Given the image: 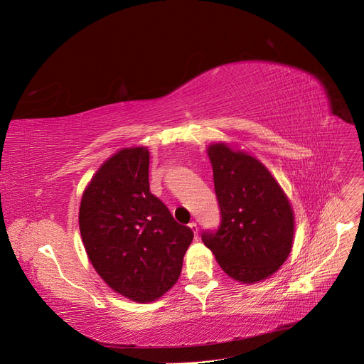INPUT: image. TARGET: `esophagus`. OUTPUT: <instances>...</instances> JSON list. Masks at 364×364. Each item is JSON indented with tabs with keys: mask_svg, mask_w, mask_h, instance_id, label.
I'll return each instance as SVG.
<instances>
[{
	"mask_svg": "<svg viewBox=\"0 0 364 364\" xmlns=\"http://www.w3.org/2000/svg\"><path fill=\"white\" fill-rule=\"evenodd\" d=\"M189 227L192 228V232H193V235H195V236H198V227H196V223H195V221H192V223L189 224Z\"/></svg>",
	"mask_w": 364,
	"mask_h": 364,
	"instance_id": "34e87169",
	"label": "esophagus"
}]
</instances>
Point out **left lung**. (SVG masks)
<instances>
[{"label":"left lung","mask_w":364,"mask_h":364,"mask_svg":"<svg viewBox=\"0 0 364 364\" xmlns=\"http://www.w3.org/2000/svg\"><path fill=\"white\" fill-rule=\"evenodd\" d=\"M209 159L221 221L203 230L224 272L252 284L277 272L291 252L294 218L285 193L265 166L223 143L212 144Z\"/></svg>","instance_id":"1"}]
</instances>
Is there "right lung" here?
Here are the masks:
<instances>
[{
  "instance_id": "add662e5",
  "label": "right lung",
  "mask_w": 364,
  "mask_h": 364,
  "mask_svg": "<svg viewBox=\"0 0 364 364\" xmlns=\"http://www.w3.org/2000/svg\"><path fill=\"white\" fill-rule=\"evenodd\" d=\"M79 227L99 276L122 296L152 302L178 280L192 228L149 191V152L123 149L103 163L82 196Z\"/></svg>"
}]
</instances>
